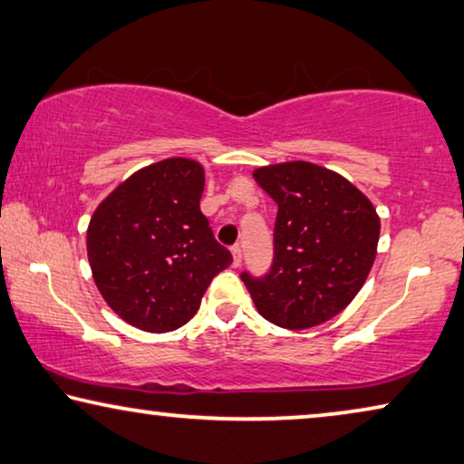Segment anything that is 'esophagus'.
<instances>
[{
  "instance_id": "esophagus-1",
  "label": "esophagus",
  "mask_w": 464,
  "mask_h": 464,
  "mask_svg": "<svg viewBox=\"0 0 464 464\" xmlns=\"http://www.w3.org/2000/svg\"><path fill=\"white\" fill-rule=\"evenodd\" d=\"M230 251H232V266L238 267L240 261H243V248H240L238 245H234Z\"/></svg>"
}]
</instances>
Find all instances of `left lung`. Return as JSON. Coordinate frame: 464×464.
I'll return each mask as SVG.
<instances>
[{"mask_svg":"<svg viewBox=\"0 0 464 464\" xmlns=\"http://www.w3.org/2000/svg\"><path fill=\"white\" fill-rule=\"evenodd\" d=\"M253 178L278 205L270 274H243L255 307L291 331L334 318L371 274L381 234L377 209L341 173L307 160L257 167Z\"/></svg>","mask_w":464,"mask_h":464,"instance_id":"8db88e82","label":"left lung"}]
</instances>
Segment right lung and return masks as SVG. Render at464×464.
Segmentation results:
<instances>
[{
  "mask_svg": "<svg viewBox=\"0 0 464 464\" xmlns=\"http://www.w3.org/2000/svg\"><path fill=\"white\" fill-rule=\"evenodd\" d=\"M205 167L171 157L146 165L96 207L87 259L106 304L146 333L176 331L232 255L200 213Z\"/></svg>",
  "mask_w": 464,
  "mask_h": 464,
  "instance_id": "right-lung-1",
  "label": "right lung"
}]
</instances>
